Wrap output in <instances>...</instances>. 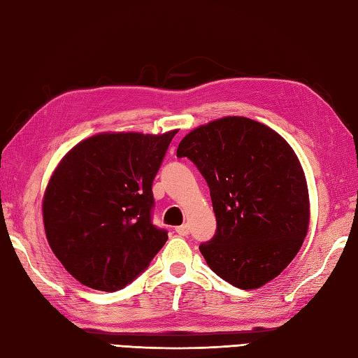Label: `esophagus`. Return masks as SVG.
Returning <instances> with one entry per match:
<instances>
[{"label":"esophagus","instance_id":"obj_1","mask_svg":"<svg viewBox=\"0 0 358 358\" xmlns=\"http://www.w3.org/2000/svg\"><path fill=\"white\" fill-rule=\"evenodd\" d=\"M175 232H177L180 237H186V235L189 234V227L186 224H181L178 227H175Z\"/></svg>","mask_w":358,"mask_h":358}]
</instances>
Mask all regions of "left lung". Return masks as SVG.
Here are the masks:
<instances>
[{"mask_svg":"<svg viewBox=\"0 0 358 358\" xmlns=\"http://www.w3.org/2000/svg\"><path fill=\"white\" fill-rule=\"evenodd\" d=\"M177 157L196 166L210 191L215 235L200 252L218 277L257 289L294 260L309 224V195L299 158L272 129L245 117L200 126Z\"/></svg>","mask_w":358,"mask_h":358,"instance_id":"1","label":"left lung"}]
</instances>
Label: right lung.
I'll list each match as a JSON object with an SVG mask.
<instances>
[{
  "instance_id": "1",
  "label": "right lung",
  "mask_w": 358,
  "mask_h": 358,
  "mask_svg": "<svg viewBox=\"0 0 358 358\" xmlns=\"http://www.w3.org/2000/svg\"><path fill=\"white\" fill-rule=\"evenodd\" d=\"M173 134L90 136L52 175L43 203L45 237L80 283L123 289L164 246L167 231L152 223V183Z\"/></svg>"
}]
</instances>
